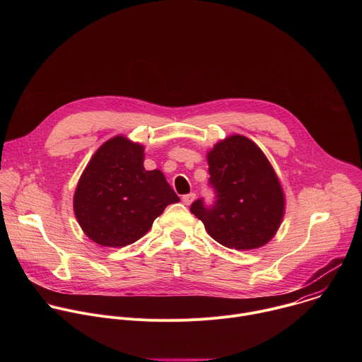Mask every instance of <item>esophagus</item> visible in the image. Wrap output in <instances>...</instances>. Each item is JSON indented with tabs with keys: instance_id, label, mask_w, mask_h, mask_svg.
<instances>
[{
	"instance_id": "34e87169",
	"label": "esophagus",
	"mask_w": 362,
	"mask_h": 362,
	"mask_svg": "<svg viewBox=\"0 0 362 362\" xmlns=\"http://www.w3.org/2000/svg\"><path fill=\"white\" fill-rule=\"evenodd\" d=\"M194 199H196V194H194V193H187V194H185V196L182 197V200H183L185 204H190Z\"/></svg>"
}]
</instances>
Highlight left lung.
<instances>
[{
  "instance_id": "1",
  "label": "left lung",
  "mask_w": 362,
  "mask_h": 362,
  "mask_svg": "<svg viewBox=\"0 0 362 362\" xmlns=\"http://www.w3.org/2000/svg\"><path fill=\"white\" fill-rule=\"evenodd\" d=\"M208 165L216 200L206 206L197 199L190 212L226 247L249 250L268 243L281 226L285 196L264 151L247 137L233 134L214 146Z\"/></svg>"
}]
</instances>
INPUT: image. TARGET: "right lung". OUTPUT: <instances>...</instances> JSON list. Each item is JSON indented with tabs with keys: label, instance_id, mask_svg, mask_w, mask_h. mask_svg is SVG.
I'll list each match as a JSON object with an SVG mask.
<instances>
[{
	"label": "right lung",
	"instance_id": "add662e5",
	"mask_svg": "<svg viewBox=\"0 0 362 362\" xmlns=\"http://www.w3.org/2000/svg\"><path fill=\"white\" fill-rule=\"evenodd\" d=\"M144 147L124 136L101 144L74 193V214L97 245L122 247L148 232L168 204L180 202L160 170H146Z\"/></svg>",
	"mask_w": 362,
	"mask_h": 362
}]
</instances>
